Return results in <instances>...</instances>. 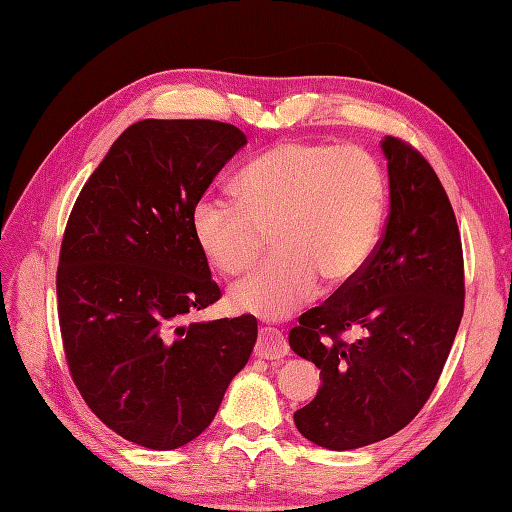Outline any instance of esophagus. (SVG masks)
Listing matches in <instances>:
<instances>
[{
    "label": "esophagus",
    "instance_id": "34e87169",
    "mask_svg": "<svg viewBox=\"0 0 512 512\" xmlns=\"http://www.w3.org/2000/svg\"><path fill=\"white\" fill-rule=\"evenodd\" d=\"M254 354L267 361L284 359L288 354L286 337L273 327H258V342L254 346Z\"/></svg>",
    "mask_w": 512,
    "mask_h": 512
}]
</instances>
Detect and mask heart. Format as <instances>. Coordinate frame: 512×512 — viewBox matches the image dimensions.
<instances>
[{"label":"heart","mask_w":512,"mask_h":512,"mask_svg":"<svg viewBox=\"0 0 512 512\" xmlns=\"http://www.w3.org/2000/svg\"><path fill=\"white\" fill-rule=\"evenodd\" d=\"M235 198H198L192 235L222 275L250 269L273 235L275 256L228 292L232 309L262 318L305 303L320 277L352 282L374 258L386 218L382 168L352 145H275L237 175Z\"/></svg>","instance_id":"1"}]
</instances>
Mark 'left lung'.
Instances as JSON below:
<instances>
[{
	"label": "left lung",
	"mask_w": 512,
	"mask_h": 512,
	"mask_svg": "<svg viewBox=\"0 0 512 512\" xmlns=\"http://www.w3.org/2000/svg\"><path fill=\"white\" fill-rule=\"evenodd\" d=\"M382 151L391 209L374 258L307 309L288 335L322 378L318 395L294 412V425L329 451L391 438L421 412L463 316V252L451 200L410 143L386 136ZM346 330L364 337L348 345Z\"/></svg>",
	"instance_id": "left-lung-1"
}]
</instances>
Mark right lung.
Returning a JSON list of instances; mask_svg holds the SVG:
<instances>
[{
	"mask_svg": "<svg viewBox=\"0 0 512 512\" xmlns=\"http://www.w3.org/2000/svg\"><path fill=\"white\" fill-rule=\"evenodd\" d=\"M245 143L222 121H138L87 179L66 224L57 314L70 376L108 429L153 451L211 425L256 344L252 314L181 324L222 297L192 209Z\"/></svg>",
	"mask_w": 512,
	"mask_h": 512,
	"instance_id": "obj_1",
	"label": "right lung"
}]
</instances>
